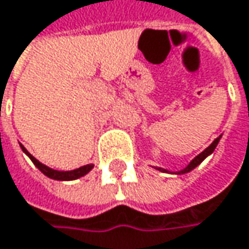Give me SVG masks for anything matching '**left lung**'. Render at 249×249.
<instances>
[{
	"label": "left lung",
	"instance_id": "left-lung-1",
	"mask_svg": "<svg viewBox=\"0 0 249 249\" xmlns=\"http://www.w3.org/2000/svg\"><path fill=\"white\" fill-rule=\"evenodd\" d=\"M219 140H221V137H218L216 140H214V142H213V144H211L210 147L205 148V149H204V151H202V152H201L199 155H196V157H195V158L192 160L191 162H190V164H188V165H187V167H185L184 170L177 171V172H174V174H178V175H181V174H187V172H190V171L194 170L195 167H198V165H199V164H201V162H202V161H204V160H205V158H207L208 155H211V154L214 152V149L216 148V145H218ZM154 168H155V170H158V171H162V172H170L168 170H164V168H160V167H154Z\"/></svg>",
	"mask_w": 249,
	"mask_h": 249
}]
</instances>
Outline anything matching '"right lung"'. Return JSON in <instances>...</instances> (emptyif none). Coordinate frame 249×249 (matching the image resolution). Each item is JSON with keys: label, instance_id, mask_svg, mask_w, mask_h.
<instances>
[{"label": "right lung", "instance_id": "obj_1", "mask_svg": "<svg viewBox=\"0 0 249 249\" xmlns=\"http://www.w3.org/2000/svg\"><path fill=\"white\" fill-rule=\"evenodd\" d=\"M21 145V144H19ZM21 149L30 157V160L34 162V165L38 168V170L41 171L44 175H47L48 178H51V179H57V181H72V179H78L81 177H84V175H87L89 171L94 168V164H88V165H84V167H79L77 170H72V171H57V170H53V168H50V167H47V165H44L42 162H39L36 158H34L24 145H21Z\"/></svg>", "mask_w": 249, "mask_h": 249}]
</instances>
